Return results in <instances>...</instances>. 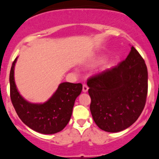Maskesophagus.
Listing matches in <instances>:
<instances>
[{
	"label": "esophagus",
	"instance_id": "obj_1",
	"mask_svg": "<svg viewBox=\"0 0 159 159\" xmlns=\"http://www.w3.org/2000/svg\"><path fill=\"white\" fill-rule=\"evenodd\" d=\"M88 87L86 85H85V84H83V93H86V92H88Z\"/></svg>",
	"mask_w": 159,
	"mask_h": 159
}]
</instances>
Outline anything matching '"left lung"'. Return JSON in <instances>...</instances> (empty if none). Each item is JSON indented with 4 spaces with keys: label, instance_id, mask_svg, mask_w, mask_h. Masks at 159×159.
Listing matches in <instances>:
<instances>
[{
    "label": "left lung",
    "instance_id": "8db88e82",
    "mask_svg": "<svg viewBox=\"0 0 159 159\" xmlns=\"http://www.w3.org/2000/svg\"><path fill=\"white\" fill-rule=\"evenodd\" d=\"M94 121L102 130L118 133L136 121L146 102V64L133 46L116 66L88 80Z\"/></svg>",
    "mask_w": 159,
    "mask_h": 159
}]
</instances>
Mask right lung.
I'll return each instance as SVG.
<instances>
[{"mask_svg": "<svg viewBox=\"0 0 159 159\" xmlns=\"http://www.w3.org/2000/svg\"><path fill=\"white\" fill-rule=\"evenodd\" d=\"M13 61L10 73V98L16 112L25 125L39 133L51 134L65 128L71 118L76 99L83 89L81 83L64 82L43 103H32L21 96L15 81Z\"/></svg>", "mask_w": 159, "mask_h": 159, "instance_id": "right-lung-1", "label": "right lung"}]
</instances>
